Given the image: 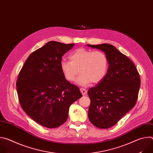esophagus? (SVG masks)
Segmentation results:
<instances>
[{"label": "esophagus", "instance_id": "esophagus-1", "mask_svg": "<svg viewBox=\"0 0 153 153\" xmlns=\"http://www.w3.org/2000/svg\"><path fill=\"white\" fill-rule=\"evenodd\" d=\"M80 92H81V93L82 94V95H83V96L85 95V94H86V92H87V90H86V89H85V88H80Z\"/></svg>", "mask_w": 153, "mask_h": 153}]
</instances>
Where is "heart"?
Here are the masks:
<instances>
[{
  "label": "heart",
  "instance_id": "heart-1",
  "mask_svg": "<svg viewBox=\"0 0 153 153\" xmlns=\"http://www.w3.org/2000/svg\"><path fill=\"white\" fill-rule=\"evenodd\" d=\"M70 61L62 60L60 69L65 79L68 82L74 81L81 86L98 83L106 76L109 67L107 55L102 51H93L79 48L70 54Z\"/></svg>",
  "mask_w": 153,
  "mask_h": 153
}]
</instances>
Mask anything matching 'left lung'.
Masks as SVG:
<instances>
[{"label":"left lung","instance_id":"left-lung-1","mask_svg":"<svg viewBox=\"0 0 153 153\" xmlns=\"http://www.w3.org/2000/svg\"><path fill=\"white\" fill-rule=\"evenodd\" d=\"M88 46L105 52L109 60L105 78L88 91L89 120L95 126L106 129L135 106L140 79L133 62L114 46L108 43Z\"/></svg>","mask_w":153,"mask_h":153}]
</instances>
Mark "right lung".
Segmentation results:
<instances>
[{"mask_svg": "<svg viewBox=\"0 0 153 153\" xmlns=\"http://www.w3.org/2000/svg\"><path fill=\"white\" fill-rule=\"evenodd\" d=\"M74 45L47 42L28 56L19 73L16 86L20 106L45 127L57 128L66 122L70 105L82 96L60 69L62 57Z\"/></svg>", "mask_w": 153, "mask_h": 153, "instance_id": "obj_1", "label": "right lung"}]
</instances>
